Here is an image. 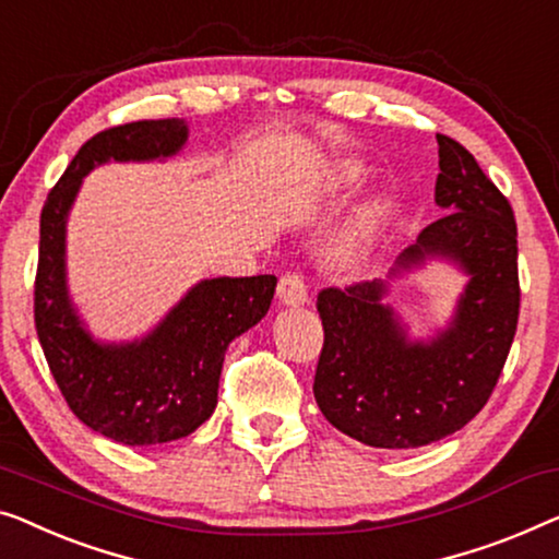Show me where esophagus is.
<instances>
[{
    "instance_id": "1",
    "label": "esophagus",
    "mask_w": 559,
    "mask_h": 559,
    "mask_svg": "<svg viewBox=\"0 0 559 559\" xmlns=\"http://www.w3.org/2000/svg\"><path fill=\"white\" fill-rule=\"evenodd\" d=\"M277 297L282 305L287 307H299L307 302V285H305V277L299 272H285L280 277V285H277Z\"/></svg>"
}]
</instances>
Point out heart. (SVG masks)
Masks as SVG:
<instances>
[{
    "mask_svg": "<svg viewBox=\"0 0 559 559\" xmlns=\"http://www.w3.org/2000/svg\"><path fill=\"white\" fill-rule=\"evenodd\" d=\"M362 174L366 171H362V166H358V164L337 166L333 176H330V186H333V189H347V186L358 183L362 179Z\"/></svg>",
    "mask_w": 559,
    "mask_h": 559,
    "instance_id": "obj_1",
    "label": "heart"
}]
</instances>
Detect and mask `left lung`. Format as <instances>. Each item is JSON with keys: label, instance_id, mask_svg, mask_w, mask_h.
Instances as JSON below:
<instances>
[{"label": "left lung", "instance_id": "1", "mask_svg": "<svg viewBox=\"0 0 559 559\" xmlns=\"http://www.w3.org/2000/svg\"><path fill=\"white\" fill-rule=\"evenodd\" d=\"M436 141V204L449 214L420 231L399 270L447 257L472 274L451 328L408 343L378 280L318 295L325 343L314 401L337 431L378 449L426 447L464 428L487 406L520 320L512 204L464 145L441 133Z\"/></svg>", "mask_w": 559, "mask_h": 559}]
</instances>
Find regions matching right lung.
I'll return each mask as SVG.
<instances>
[{
	"label": "right lung",
	"instance_id": "1",
	"mask_svg": "<svg viewBox=\"0 0 559 559\" xmlns=\"http://www.w3.org/2000/svg\"><path fill=\"white\" fill-rule=\"evenodd\" d=\"M186 143L176 118L105 128L75 153L39 214L35 328L72 414L126 447L183 439L214 414L224 353L260 322L277 277L204 280L141 343L100 345L85 333L64 287V219L83 176L105 160L174 156Z\"/></svg>",
	"mask_w": 559,
	"mask_h": 559
}]
</instances>
